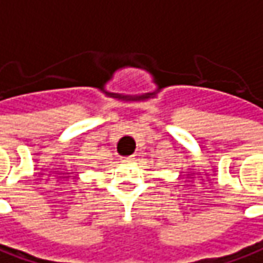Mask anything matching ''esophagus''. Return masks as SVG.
Instances as JSON below:
<instances>
[{"mask_svg":"<svg viewBox=\"0 0 263 263\" xmlns=\"http://www.w3.org/2000/svg\"><path fill=\"white\" fill-rule=\"evenodd\" d=\"M132 160H134V156H128V157H122V161H125V163H131Z\"/></svg>","mask_w":263,"mask_h":263,"instance_id":"obj_1","label":"esophagus"}]
</instances>
